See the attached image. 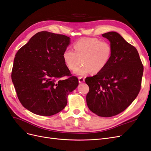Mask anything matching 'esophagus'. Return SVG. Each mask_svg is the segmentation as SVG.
Masks as SVG:
<instances>
[{
    "label": "esophagus",
    "instance_id": "1",
    "mask_svg": "<svg viewBox=\"0 0 151 151\" xmlns=\"http://www.w3.org/2000/svg\"><path fill=\"white\" fill-rule=\"evenodd\" d=\"M78 80H79V83H81L85 81V79L83 77H79Z\"/></svg>",
    "mask_w": 151,
    "mask_h": 151
}]
</instances>
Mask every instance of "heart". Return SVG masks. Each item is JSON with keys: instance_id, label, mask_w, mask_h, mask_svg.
I'll return each mask as SVG.
<instances>
[{"instance_id": "obj_1", "label": "heart", "mask_w": 151, "mask_h": 151, "mask_svg": "<svg viewBox=\"0 0 151 151\" xmlns=\"http://www.w3.org/2000/svg\"><path fill=\"white\" fill-rule=\"evenodd\" d=\"M75 51L70 48L63 54V60L70 70H73L81 62L75 73L84 76L88 73H98L107 65L112 54V47L107 41L96 37H84L73 44Z\"/></svg>"}]
</instances>
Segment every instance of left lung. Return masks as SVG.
<instances>
[{"instance_id": "left-lung-1", "label": "left lung", "mask_w": 151, "mask_h": 151, "mask_svg": "<svg viewBox=\"0 0 151 151\" xmlns=\"http://www.w3.org/2000/svg\"><path fill=\"white\" fill-rule=\"evenodd\" d=\"M110 42L112 54L101 71L87 77L86 104L96 115L110 117L122 112L138 95L144 67L136 48L119 33L102 35Z\"/></svg>"}]
</instances>
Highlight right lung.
<instances>
[{
    "instance_id": "obj_1",
    "label": "right lung",
    "mask_w": 151,
    "mask_h": 151,
    "mask_svg": "<svg viewBox=\"0 0 151 151\" xmlns=\"http://www.w3.org/2000/svg\"><path fill=\"white\" fill-rule=\"evenodd\" d=\"M70 43L66 36L41 31L17 52L12 81L21 104L33 114L51 116L60 112L78 85L63 58ZM66 76L68 79L60 80Z\"/></svg>"
}]
</instances>
